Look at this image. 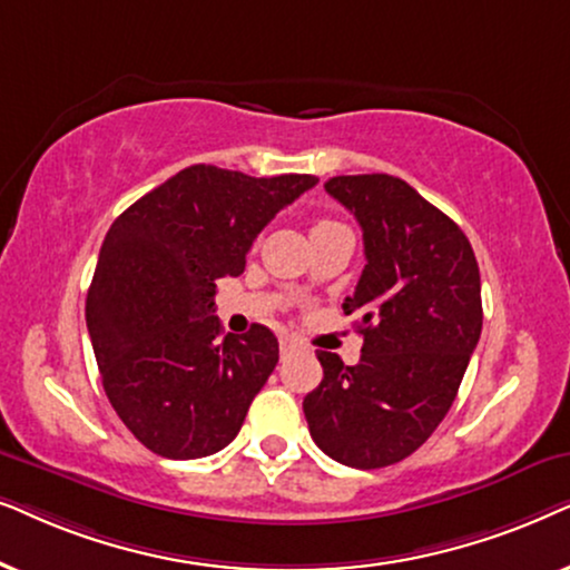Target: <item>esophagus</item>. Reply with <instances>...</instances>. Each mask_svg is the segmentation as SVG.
Segmentation results:
<instances>
[{
  "label": "esophagus",
  "instance_id": "obj_1",
  "mask_svg": "<svg viewBox=\"0 0 570 570\" xmlns=\"http://www.w3.org/2000/svg\"><path fill=\"white\" fill-rule=\"evenodd\" d=\"M294 348H297V341L294 338H289V336H284L281 338V354H289V352H294Z\"/></svg>",
  "mask_w": 570,
  "mask_h": 570
}]
</instances>
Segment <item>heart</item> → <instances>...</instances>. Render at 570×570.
<instances>
[{
  "label": "heart",
  "mask_w": 570,
  "mask_h": 570,
  "mask_svg": "<svg viewBox=\"0 0 570 570\" xmlns=\"http://www.w3.org/2000/svg\"><path fill=\"white\" fill-rule=\"evenodd\" d=\"M328 224H331V222H321V224H317V226H328Z\"/></svg>",
  "instance_id": "1"
}]
</instances>
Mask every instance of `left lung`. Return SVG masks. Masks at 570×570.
I'll use <instances>...</instances> for the list:
<instances>
[{"label":"left lung","mask_w":570,"mask_h":570,"mask_svg":"<svg viewBox=\"0 0 570 570\" xmlns=\"http://www.w3.org/2000/svg\"><path fill=\"white\" fill-rule=\"evenodd\" d=\"M325 193L362 226L364 271L344 313L364 336L354 367L317 352L323 381L302 401L309 435L338 464L412 456L456 399L482 333L480 265L466 234L391 174H352Z\"/></svg>","instance_id":"obj_1"}]
</instances>
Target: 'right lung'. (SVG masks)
I'll list each match as a JSON object with an SVG mask.
<instances>
[{"mask_svg":"<svg viewBox=\"0 0 570 570\" xmlns=\"http://www.w3.org/2000/svg\"><path fill=\"white\" fill-rule=\"evenodd\" d=\"M315 185L313 174L257 179L195 164L111 224L86 323L106 396L148 451L203 459L237 438L278 338L261 323L222 336L216 281L239 276L257 234Z\"/></svg>","mask_w":570,"mask_h":570,"instance_id":"obj_1","label":"right lung"}]
</instances>
